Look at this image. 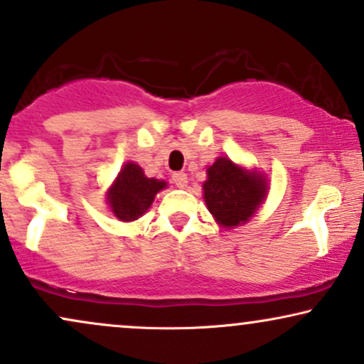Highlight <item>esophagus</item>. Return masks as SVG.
<instances>
[{"label":"esophagus","mask_w":364,"mask_h":364,"mask_svg":"<svg viewBox=\"0 0 364 364\" xmlns=\"http://www.w3.org/2000/svg\"><path fill=\"white\" fill-rule=\"evenodd\" d=\"M173 183L178 188H186L188 186V176L186 173H174L173 174Z\"/></svg>","instance_id":"obj_1"}]
</instances>
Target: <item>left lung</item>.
I'll use <instances>...</instances> for the list:
<instances>
[{
    "label": "left lung",
    "instance_id": "obj_1",
    "mask_svg": "<svg viewBox=\"0 0 364 364\" xmlns=\"http://www.w3.org/2000/svg\"><path fill=\"white\" fill-rule=\"evenodd\" d=\"M207 174L205 201L210 213L227 229L247 222L266 198V179L261 174L247 173L227 157H218Z\"/></svg>",
    "mask_w": 364,
    "mask_h": 364
}]
</instances>
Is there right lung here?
I'll use <instances>...</instances> for the list:
<instances>
[{
  "label": "right lung",
  "mask_w": 364,
  "mask_h": 364,
  "mask_svg": "<svg viewBox=\"0 0 364 364\" xmlns=\"http://www.w3.org/2000/svg\"><path fill=\"white\" fill-rule=\"evenodd\" d=\"M166 186L164 181L147 178L137 164L127 163L118 173L108 193V203L115 217L124 222L137 220L147 212L157 191Z\"/></svg>",
  "instance_id": "1"
}]
</instances>
